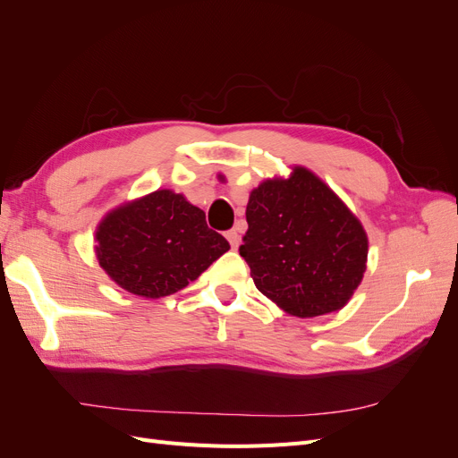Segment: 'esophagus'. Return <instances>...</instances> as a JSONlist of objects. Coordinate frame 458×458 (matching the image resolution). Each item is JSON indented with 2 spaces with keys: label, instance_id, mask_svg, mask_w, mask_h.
I'll use <instances>...</instances> for the list:
<instances>
[{
  "label": "esophagus",
  "instance_id": "obj_1",
  "mask_svg": "<svg viewBox=\"0 0 458 458\" xmlns=\"http://www.w3.org/2000/svg\"><path fill=\"white\" fill-rule=\"evenodd\" d=\"M225 237H227L229 244H231V248H237V246L241 244V234H239L237 229H229V231L225 233Z\"/></svg>",
  "mask_w": 458,
  "mask_h": 458
}]
</instances>
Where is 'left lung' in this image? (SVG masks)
<instances>
[{
	"instance_id": "1",
	"label": "left lung",
	"mask_w": 458,
	"mask_h": 458,
	"mask_svg": "<svg viewBox=\"0 0 458 458\" xmlns=\"http://www.w3.org/2000/svg\"><path fill=\"white\" fill-rule=\"evenodd\" d=\"M248 231L239 248L256 288L296 317L344 308L367 263L359 219L321 179L296 168L266 182L246 206Z\"/></svg>"
}]
</instances>
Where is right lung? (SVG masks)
<instances>
[{"label":"right lung","mask_w":458,"mask_h":458,"mask_svg":"<svg viewBox=\"0 0 458 458\" xmlns=\"http://www.w3.org/2000/svg\"><path fill=\"white\" fill-rule=\"evenodd\" d=\"M95 239L110 279L143 298L175 294L229 250L200 208L165 189L110 212Z\"/></svg>","instance_id":"add662e5"}]
</instances>
